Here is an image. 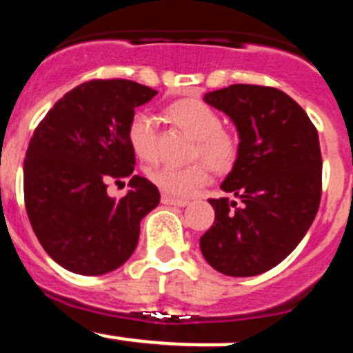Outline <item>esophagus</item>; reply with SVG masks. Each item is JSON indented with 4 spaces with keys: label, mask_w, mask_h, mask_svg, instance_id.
<instances>
[{
    "label": "esophagus",
    "mask_w": 353,
    "mask_h": 353,
    "mask_svg": "<svg viewBox=\"0 0 353 353\" xmlns=\"http://www.w3.org/2000/svg\"><path fill=\"white\" fill-rule=\"evenodd\" d=\"M162 203L163 205H170V207H186L190 201L188 200H179V198H172V196H167V194H163L162 196Z\"/></svg>",
    "instance_id": "obj_1"
}]
</instances>
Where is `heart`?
<instances>
[{"instance_id":"heart-1","label":"heart","mask_w":353,"mask_h":353,"mask_svg":"<svg viewBox=\"0 0 353 353\" xmlns=\"http://www.w3.org/2000/svg\"><path fill=\"white\" fill-rule=\"evenodd\" d=\"M169 115L181 129L196 138L194 159H203L217 172H225L239 155V139L234 132L222 128L215 110L200 100H184L169 108ZM131 148L141 160L152 162L159 155V121L148 112L132 114L128 125ZM207 163L188 167L159 163L148 170V179L167 196L188 198L210 181Z\"/></svg>"}]
</instances>
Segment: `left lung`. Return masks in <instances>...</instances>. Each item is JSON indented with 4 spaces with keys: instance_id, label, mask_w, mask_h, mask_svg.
<instances>
[{
    "instance_id": "left-lung-1",
    "label": "left lung",
    "mask_w": 353,
    "mask_h": 353,
    "mask_svg": "<svg viewBox=\"0 0 353 353\" xmlns=\"http://www.w3.org/2000/svg\"><path fill=\"white\" fill-rule=\"evenodd\" d=\"M238 129L239 155L212 198V228L200 238L205 260L234 278L276 268L296 248L319 210L323 159L309 115L276 88L232 84L203 97Z\"/></svg>"
}]
</instances>
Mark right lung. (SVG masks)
I'll return each instance as SVG.
<instances>
[{"label": "right lung", "mask_w": 353, "mask_h": 353, "mask_svg": "<svg viewBox=\"0 0 353 353\" xmlns=\"http://www.w3.org/2000/svg\"><path fill=\"white\" fill-rule=\"evenodd\" d=\"M157 94L125 79H94L53 105L30 138L23 198L30 225L48 255L67 271L100 276L132 255L139 222L159 205V188L134 176L128 125L134 108ZM128 179L121 201L110 180Z\"/></svg>", "instance_id": "add662e5"}]
</instances>
